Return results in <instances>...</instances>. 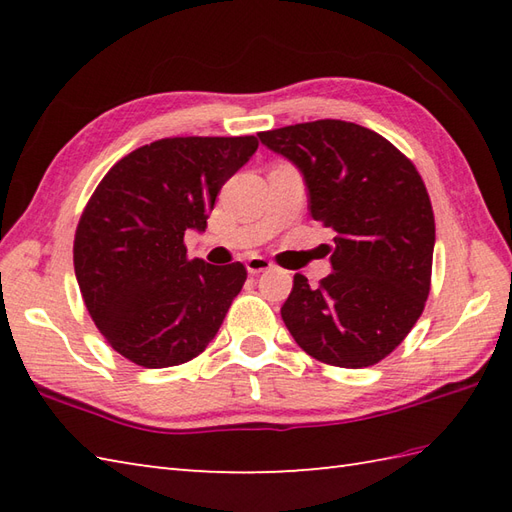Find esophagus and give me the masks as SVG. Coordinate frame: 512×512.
Returning <instances> with one entry per match:
<instances>
[{"mask_svg": "<svg viewBox=\"0 0 512 512\" xmlns=\"http://www.w3.org/2000/svg\"><path fill=\"white\" fill-rule=\"evenodd\" d=\"M270 268H273V262H270V259H266V257H262V255H250L246 259V270L250 275H259V273H264V270H270Z\"/></svg>", "mask_w": 512, "mask_h": 512, "instance_id": "1", "label": "esophagus"}]
</instances>
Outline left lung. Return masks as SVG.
I'll use <instances>...</instances> for the list:
<instances>
[{"instance_id": "obj_1", "label": "left lung", "mask_w": 512, "mask_h": 512, "mask_svg": "<svg viewBox=\"0 0 512 512\" xmlns=\"http://www.w3.org/2000/svg\"><path fill=\"white\" fill-rule=\"evenodd\" d=\"M259 140L301 171L310 215L336 233L334 273L319 288L295 275L281 319L321 363L376 365L405 341L429 297L436 220L420 173L387 138L332 118Z\"/></svg>"}]
</instances>
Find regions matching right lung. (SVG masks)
Masks as SVG:
<instances>
[{
	"instance_id": "obj_1",
	"label": "right lung",
	"mask_w": 512,
	"mask_h": 512,
	"mask_svg": "<svg viewBox=\"0 0 512 512\" xmlns=\"http://www.w3.org/2000/svg\"><path fill=\"white\" fill-rule=\"evenodd\" d=\"M255 136L162 138L105 173L74 235V273L96 328L147 369L206 350L239 295L244 264L189 259L224 182L257 151Z\"/></svg>"
}]
</instances>
